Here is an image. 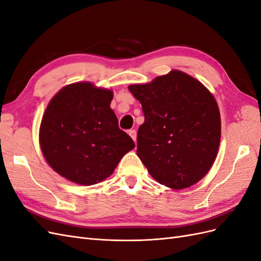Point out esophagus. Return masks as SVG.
I'll use <instances>...</instances> for the list:
<instances>
[{
  "mask_svg": "<svg viewBox=\"0 0 261 261\" xmlns=\"http://www.w3.org/2000/svg\"><path fill=\"white\" fill-rule=\"evenodd\" d=\"M128 134H129V136L133 138V140L136 143V138H137V133H136V130H135V129H129V130H128Z\"/></svg>",
  "mask_w": 261,
  "mask_h": 261,
  "instance_id": "1",
  "label": "esophagus"
}]
</instances>
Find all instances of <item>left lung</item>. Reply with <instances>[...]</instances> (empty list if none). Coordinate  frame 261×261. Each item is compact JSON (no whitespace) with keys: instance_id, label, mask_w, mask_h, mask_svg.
<instances>
[{"instance_id":"8db88e82","label":"left lung","mask_w":261,"mask_h":261,"mask_svg":"<svg viewBox=\"0 0 261 261\" xmlns=\"http://www.w3.org/2000/svg\"><path fill=\"white\" fill-rule=\"evenodd\" d=\"M128 89L143 107L137 154L150 175L173 189L200 180L216 160L221 138L220 111L212 93L180 70Z\"/></svg>"}]
</instances>
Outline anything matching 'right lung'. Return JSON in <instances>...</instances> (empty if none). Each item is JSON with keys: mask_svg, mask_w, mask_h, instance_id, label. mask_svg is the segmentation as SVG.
Wrapping results in <instances>:
<instances>
[{"mask_svg": "<svg viewBox=\"0 0 261 261\" xmlns=\"http://www.w3.org/2000/svg\"><path fill=\"white\" fill-rule=\"evenodd\" d=\"M111 90L91 83L62 88L43 114L39 141L50 167L80 185H93L112 174L125 153L135 147L118 127Z\"/></svg>", "mask_w": 261, "mask_h": 261, "instance_id": "right-lung-1", "label": "right lung"}]
</instances>
